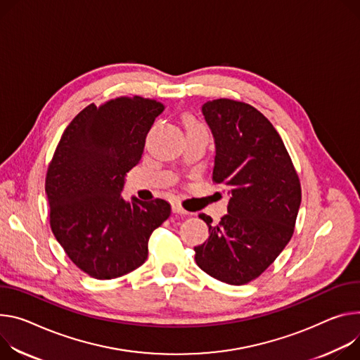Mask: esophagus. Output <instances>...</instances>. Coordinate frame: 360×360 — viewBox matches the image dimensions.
Segmentation results:
<instances>
[{"instance_id":"1","label":"esophagus","mask_w":360,"mask_h":360,"mask_svg":"<svg viewBox=\"0 0 360 360\" xmlns=\"http://www.w3.org/2000/svg\"><path fill=\"white\" fill-rule=\"evenodd\" d=\"M172 212H174V214H179V215L188 214L179 204H172Z\"/></svg>"}]
</instances>
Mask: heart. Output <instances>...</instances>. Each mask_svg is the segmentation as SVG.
<instances>
[{
    "label": "heart",
    "mask_w": 360,
    "mask_h": 360,
    "mask_svg": "<svg viewBox=\"0 0 360 360\" xmlns=\"http://www.w3.org/2000/svg\"><path fill=\"white\" fill-rule=\"evenodd\" d=\"M185 126H186V129H193V127H200L201 124L192 116H185Z\"/></svg>",
    "instance_id": "1"
}]
</instances>
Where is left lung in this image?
I'll use <instances>...</instances> for the list:
<instances>
[{"label":"left lung","mask_w":360,"mask_h":360,"mask_svg":"<svg viewBox=\"0 0 360 360\" xmlns=\"http://www.w3.org/2000/svg\"><path fill=\"white\" fill-rule=\"evenodd\" d=\"M202 115L215 143L212 182L228 189L219 224L200 214L210 237L195 247L201 270L241 285L263 273L290 241L302 202L299 176L269 119L230 99L210 101Z\"/></svg>","instance_id":"8db88e82"}]
</instances>
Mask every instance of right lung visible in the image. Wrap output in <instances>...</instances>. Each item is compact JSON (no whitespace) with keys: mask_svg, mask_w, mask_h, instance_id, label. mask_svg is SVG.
Wrapping results in <instances>:
<instances>
[{"mask_svg":"<svg viewBox=\"0 0 360 360\" xmlns=\"http://www.w3.org/2000/svg\"><path fill=\"white\" fill-rule=\"evenodd\" d=\"M163 105L141 96L89 105L64 130L47 171L50 225L73 263L97 280L141 267L148 241L171 215L156 198L126 201V174L139 162Z\"/></svg>","mask_w":360,"mask_h":360,"instance_id":"right-lung-1","label":"right lung"}]
</instances>
